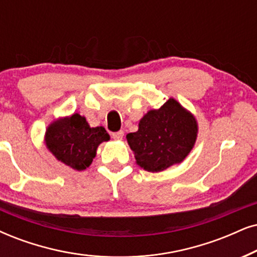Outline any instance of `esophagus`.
Masks as SVG:
<instances>
[{
  "label": "esophagus",
  "mask_w": 257,
  "mask_h": 257,
  "mask_svg": "<svg viewBox=\"0 0 257 257\" xmlns=\"http://www.w3.org/2000/svg\"><path fill=\"white\" fill-rule=\"evenodd\" d=\"M112 139L116 140V141H121L123 139V136H124V133L123 131H119V132H116V133H112Z\"/></svg>",
  "instance_id": "34e87169"
}]
</instances>
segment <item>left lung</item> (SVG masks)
<instances>
[{
	"mask_svg": "<svg viewBox=\"0 0 257 257\" xmlns=\"http://www.w3.org/2000/svg\"><path fill=\"white\" fill-rule=\"evenodd\" d=\"M197 135L193 113L171 97L161 108L145 113L138 132L129 133L126 141L136 164L157 173L183 162L194 147Z\"/></svg>",
	"mask_w": 257,
	"mask_h": 257,
	"instance_id": "left-lung-1",
	"label": "left lung"
}]
</instances>
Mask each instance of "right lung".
Returning a JSON list of instances; mask_svg holds the SVG:
<instances>
[{
	"label": "right lung",
	"instance_id": "right-lung-1",
	"mask_svg": "<svg viewBox=\"0 0 257 257\" xmlns=\"http://www.w3.org/2000/svg\"><path fill=\"white\" fill-rule=\"evenodd\" d=\"M110 136L103 126L91 128L79 113L51 122L45 133V146L58 161L76 171H84L96 157L97 148Z\"/></svg>",
	"mask_w": 257,
	"mask_h": 257
}]
</instances>
